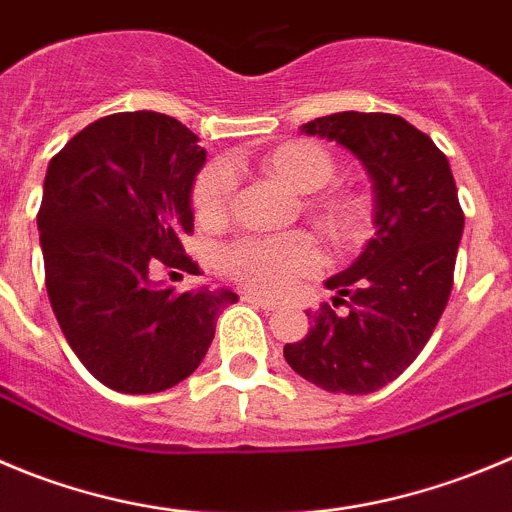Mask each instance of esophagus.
I'll return each mask as SVG.
<instances>
[{"instance_id": "esophagus-1", "label": "esophagus", "mask_w": 512, "mask_h": 512, "mask_svg": "<svg viewBox=\"0 0 512 512\" xmlns=\"http://www.w3.org/2000/svg\"><path fill=\"white\" fill-rule=\"evenodd\" d=\"M243 299L251 301V304H256V306H261V309H266V311H274L281 306V301L269 299V296H259V294H246Z\"/></svg>"}]
</instances>
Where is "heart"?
<instances>
[{"instance_id":"1","label":"heart","mask_w":512,"mask_h":512,"mask_svg":"<svg viewBox=\"0 0 512 512\" xmlns=\"http://www.w3.org/2000/svg\"><path fill=\"white\" fill-rule=\"evenodd\" d=\"M266 168L279 175L296 193H314L334 175V160L316 143H286L266 158ZM236 191V168L228 160L208 165L196 180L193 203L198 216L218 218ZM321 218L329 228H347L357 218L352 198H332L321 203ZM321 253L304 233L286 236H248L223 253V266L233 279L266 294H284L301 276L319 269Z\"/></svg>"}]
</instances>
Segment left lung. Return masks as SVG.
<instances>
[{"instance_id": "obj_1", "label": "left lung", "mask_w": 512, "mask_h": 512, "mask_svg": "<svg viewBox=\"0 0 512 512\" xmlns=\"http://www.w3.org/2000/svg\"><path fill=\"white\" fill-rule=\"evenodd\" d=\"M301 133L342 145L372 180L374 236L344 271L326 279L339 316L321 304L309 334L286 344L289 367L326 392L369 394L405 372L435 332L452 291L465 216L442 150L405 118L334 113ZM346 304V302H344Z\"/></svg>"}]
</instances>
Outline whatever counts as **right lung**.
Here are the masks:
<instances>
[{"label": "right lung", "instance_id": "obj_1", "mask_svg": "<svg viewBox=\"0 0 512 512\" xmlns=\"http://www.w3.org/2000/svg\"><path fill=\"white\" fill-rule=\"evenodd\" d=\"M206 150L186 125L138 110L95 120L47 165L40 246L52 311L72 352L105 387L153 394L196 372L216 319L238 294L153 281L186 269L193 183Z\"/></svg>", "mask_w": 512, "mask_h": 512}]
</instances>
